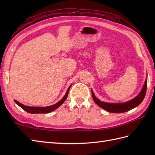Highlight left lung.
<instances>
[{"mask_svg": "<svg viewBox=\"0 0 155 155\" xmlns=\"http://www.w3.org/2000/svg\"><path fill=\"white\" fill-rule=\"evenodd\" d=\"M147 81H145L144 84L142 91H141L139 94L138 95L133 99L130 100L129 101L127 102L124 103H104V102H101L95 97L94 94L93 93V91H92V96H93L94 101L96 103L98 106L103 108L105 110L110 113H124L133 109L134 107H137L139 105L142 101H143L144 97H145L146 92H147Z\"/></svg>", "mask_w": 155, "mask_h": 155, "instance_id": "1", "label": "left lung"}]
</instances>
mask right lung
Wrapping results in <instances>:
<instances>
[{
	"mask_svg": "<svg viewBox=\"0 0 155 155\" xmlns=\"http://www.w3.org/2000/svg\"><path fill=\"white\" fill-rule=\"evenodd\" d=\"M71 86L69 87V88H68V90L66 93L64 97L62 98V99L58 101L57 103H56L53 105H51V106L49 107H28V106H25V105L22 104L21 103H20L19 102H18L17 101L15 100V103L17 104L19 107H21L23 110H25V111H27V113H31V114H38V113H48L50 112L53 111L54 110L57 109L58 107H59L61 105L64 103L65 101V100L67 99L68 94V91L69 89H70Z\"/></svg>",
	"mask_w": 155,
	"mask_h": 155,
	"instance_id": "obj_1",
	"label": "right lung"
}]
</instances>
